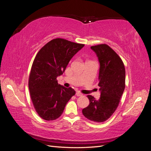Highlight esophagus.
Returning <instances> with one entry per match:
<instances>
[{
    "mask_svg": "<svg viewBox=\"0 0 151 151\" xmlns=\"http://www.w3.org/2000/svg\"><path fill=\"white\" fill-rule=\"evenodd\" d=\"M76 96H83V94H82L81 93H80L79 92V91H77V92H76Z\"/></svg>",
    "mask_w": 151,
    "mask_h": 151,
    "instance_id": "obj_1",
    "label": "esophagus"
}]
</instances>
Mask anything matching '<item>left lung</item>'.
Listing matches in <instances>:
<instances>
[{
    "label": "left lung",
    "mask_w": 151,
    "mask_h": 151,
    "mask_svg": "<svg viewBox=\"0 0 151 151\" xmlns=\"http://www.w3.org/2000/svg\"><path fill=\"white\" fill-rule=\"evenodd\" d=\"M91 48L100 65L98 86L101 96L96 99L88 95L89 104L82 111L89 120L101 123L107 120L119 104L125 87V69L121 58L108 45H98Z\"/></svg>",
    "instance_id": "left-lung-1"
}]
</instances>
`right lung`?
Wrapping results in <instances>:
<instances>
[{
	"mask_svg": "<svg viewBox=\"0 0 151 151\" xmlns=\"http://www.w3.org/2000/svg\"><path fill=\"white\" fill-rule=\"evenodd\" d=\"M84 44L62 38L50 41L40 49L33 61L29 77V89L36 111L50 121L60 117L76 91L58 84L57 77L64 72L68 62Z\"/></svg>",
	"mask_w": 151,
	"mask_h": 151,
	"instance_id": "obj_1",
	"label": "right lung"
}]
</instances>
